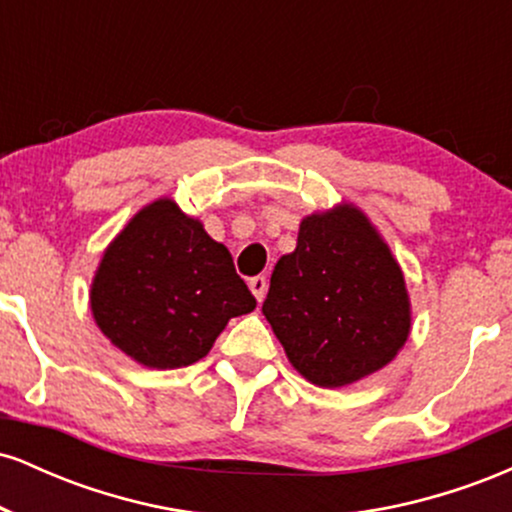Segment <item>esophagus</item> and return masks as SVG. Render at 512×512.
I'll use <instances>...</instances> for the list:
<instances>
[{"instance_id":"esophagus-1","label":"esophagus","mask_w":512,"mask_h":512,"mask_svg":"<svg viewBox=\"0 0 512 512\" xmlns=\"http://www.w3.org/2000/svg\"><path fill=\"white\" fill-rule=\"evenodd\" d=\"M267 279H264V276H252L250 279V291H252V296L257 298V301H264V296H267Z\"/></svg>"}]
</instances>
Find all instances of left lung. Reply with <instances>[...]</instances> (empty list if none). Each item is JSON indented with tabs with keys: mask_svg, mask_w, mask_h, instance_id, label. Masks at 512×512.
I'll list each match as a JSON object with an SVG mask.
<instances>
[{
	"mask_svg": "<svg viewBox=\"0 0 512 512\" xmlns=\"http://www.w3.org/2000/svg\"><path fill=\"white\" fill-rule=\"evenodd\" d=\"M262 313L291 366L330 390L385 368L411 332L402 267L351 202L303 216L296 250L276 262Z\"/></svg>",
	"mask_w": 512,
	"mask_h": 512,
	"instance_id": "1",
	"label": "left lung"
}]
</instances>
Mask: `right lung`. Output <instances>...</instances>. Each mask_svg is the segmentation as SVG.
Listing matches in <instances>:
<instances>
[{"label":"right lung","mask_w":512,"mask_h":512,"mask_svg":"<svg viewBox=\"0 0 512 512\" xmlns=\"http://www.w3.org/2000/svg\"><path fill=\"white\" fill-rule=\"evenodd\" d=\"M88 301L110 344L156 370L197 363L231 317L257 305L226 245L170 197L139 209L110 240Z\"/></svg>","instance_id":"right-lung-1"}]
</instances>
